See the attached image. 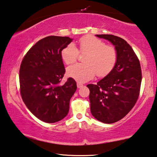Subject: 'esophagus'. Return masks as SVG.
Segmentation results:
<instances>
[{
	"label": "esophagus",
	"mask_w": 157,
	"mask_h": 157,
	"mask_svg": "<svg viewBox=\"0 0 157 157\" xmlns=\"http://www.w3.org/2000/svg\"><path fill=\"white\" fill-rule=\"evenodd\" d=\"M83 86V84H82L81 83H77V87L78 88H81V87H82Z\"/></svg>",
	"instance_id": "obj_1"
}]
</instances>
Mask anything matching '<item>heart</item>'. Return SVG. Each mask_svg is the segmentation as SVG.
<instances>
[{
	"instance_id": "obj_1",
	"label": "heart",
	"mask_w": 157,
	"mask_h": 157,
	"mask_svg": "<svg viewBox=\"0 0 157 157\" xmlns=\"http://www.w3.org/2000/svg\"><path fill=\"white\" fill-rule=\"evenodd\" d=\"M78 50L73 44H69L61 51V56L66 64L76 61L79 52L86 54L83 63H76L67 69L69 76L80 83L90 80L95 76H104L110 71L117 63V53L113 46L107 45L93 36H86L78 40Z\"/></svg>"
}]
</instances>
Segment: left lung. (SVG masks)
<instances>
[{
  "label": "left lung",
  "instance_id": "1",
  "mask_svg": "<svg viewBox=\"0 0 157 157\" xmlns=\"http://www.w3.org/2000/svg\"><path fill=\"white\" fill-rule=\"evenodd\" d=\"M114 46L117 63L109 74L89 84L90 111L96 119L113 123L128 114L138 99L142 74L139 60L131 46L123 38L111 34H98Z\"/></svg>",
  "mask_w": 157,
  "mask_h": 157
}]
</instances>
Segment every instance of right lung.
<instances>
[{
	"instance_id": "1",
	"label": "right lung",
	"mask_w": 157,
	"mask_h": 157,
	"mask_svg": "<svg viewBox=\"0 0 157 157\" xmlns=\"http://www.w3.org/2000/svg\"><path fill=\"white\" fill-rule=\"evenodd\" d=\"M72 40L47 36L32 46L22 60L19 71L22 98L29 110L45 123H56L67 116L77 88L72 78L63 86L59 84L65 72L61 51Z\"/></svg>"
}]
</instances>
